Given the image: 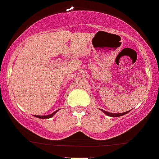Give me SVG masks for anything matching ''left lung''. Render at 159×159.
Listing matches in <instances>:
<instances>
[{"label": "left lung", "mask_w": 159, "mask_h": 159, "mask_svg": "<svg viewBox=\"0 0 159 159\" xmlns=\"http://www.w3.org/2000/svg\"><path fill=\"white\" fill-rule=\"evenodd\" d=\"M99 110H101L104 114H105L107 115V116H112V117H117V116H123V115H125L127 113H129V111H126V112H124V113H118V114H116V113H111V112H107V111H105V110H102V109H99Z\"/></svg>", "instance_id": "8db88e82"}]
</instances>
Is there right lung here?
Returning a JSON list of instances; mask_svg holds the SVG:
<instances>
[{
  "instance_id": "1",
  "label": "right lung",
  "mask_w": 159,
  "mask_h": 159,
  "mask_svg": "<svg viewBox=\"0 0 159 159\" xmlns=\"http://www.w3.org/2000/svg\"><path fill=\"white\" fill-rule=\"evenodd\" d=\"M58 111H59V110L55 111L54 112H53L52 114H48V115H45V116H39V115H34V116H36V117H37V118H39V119H48V118H52V116H54V115Z\"/></svg>"
}]
</instances>
